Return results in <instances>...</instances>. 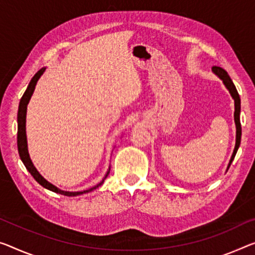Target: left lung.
Listing matches in <instances>:
<instances>
[{"mask_svg": "<svg viewBox=\"0 0 255 255\" xmlns=\"http://www.w3.org/2000/svg\"><path fill=\"white\" fill-rule=\"evenodd\" d=\"M212 72L223 82V84H225V87L229 91L230 96H232V98L234 99V103H235L234 120H235V124H236V143H235L233 155H232V157H230L228 166H227V171H228V168L230 167V165H232V162L234 160L235 156H236V152H237L238 148H240V144H241V138H242V127H241V119H240V115H241V98H240V95H238L236 87H235L234 83H233L232 78L229 77L228 73H227L225 69L214 66V67L212 68Z\"/></svg>", "mask_w": 255, "mask_h": 255, "instance_id": "left-lung-1", "label": "left lung"}]
</instances>
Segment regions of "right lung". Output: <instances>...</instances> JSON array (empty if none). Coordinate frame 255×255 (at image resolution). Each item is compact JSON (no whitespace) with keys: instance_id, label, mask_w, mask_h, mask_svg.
Listing matches in <instances>:
<instances>
[{"instance_id":"right-lung-1","label":"right lung","mask_w":255,"mask_h":255,"mask_svg":"<svg viewBox=\"0 0 255 255\" xmlns=\"http://www.w3.org/2000/svg\"><path fill=\"white\" fill-rule=\"evenodd\" d=\"M46 67L41 68L38 72L35 74L33 76L32 80H30L28 87H27L25 93H23L20 103H19V108H18V116H17V122H18V133H17V143H18V151H19V156L22 160L23 165L26 166L27 171L29 172L30 174L33 175V178L36 180V181L40 183L42 187L46 188L53 193L57 194H61L65 196H78V195H83L90 193V191L97 189L98 187L101 186L105 181V179L107 178V175L109 174V171H111V166H109L107 173H106L105 178L101 180L99 183H97L96 186H93L92 188H89L87 190H82V191H66V190H61L58 188L57 186L52 185V183L49 182L48 180L44 179L41 175L40 172L36 170V167L34 166V164L32 162V159L29 157V152H28V146H27V135H26V114H27V105H28L30 98L33 96V92L35 90V87H36L37 81L40 80V77L43 75V73L45 72Z\"/></svg>"}]
</instances>
